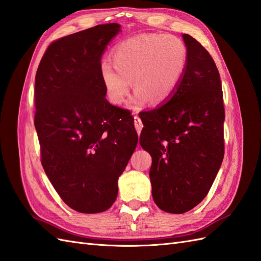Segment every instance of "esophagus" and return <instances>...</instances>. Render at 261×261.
Here are the masks:
<instances>
[{"mask_svg":"<svg viewBox=\"0 0 261 261\" xmlns=\"http://www.w3.org/2000/svg\"><path fill=\"white\" fill-rule=\"evenodd\" d=\"M134 124H135V128H136L137 133H138V134H141L142 128H143V123H142V120H141V118H139L138 115L134 116Z\"/></svg>","mask_w":261,"mask_h":261,"instance_id":"1","label":"esophagus"}]
</instances>
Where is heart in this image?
Returning <instances> with one entry per match:
<instances>
[{"label": "heart", "instance_id": "b5f03b06", "mask_svg": "<svg viewBox=\"0 0 261 261\" xmlns=\"http://www.w3.org/2000/svg\"><path fill=\"white\" fill-rule=\"evenodd\" d=\"M113 65L103 62L99 67L107 98L116 106L124 105L134 83L133 107L139 109L147 100L161 105L174 96L188 65V48L181 39L171 34H141L129 37L114 48Z\"/></svg>", "mask_w": 261, "mask_h": 261}]
</instances>
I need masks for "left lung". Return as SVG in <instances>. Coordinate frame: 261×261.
<instances>
[{"label":"left lung","mask_w":261,"mask_h":261,"mask_svg":"<svg viewBox=\"0 0 261 261\" xmlns=\"http://www.w3.org/2000/svg\"><path fill=\"white\" fill-rule=\"evenodd\" d=\"M188 65L178 91L166 104L139 114V137L151 156L155 204L184 214L207 196L224 160L225 109L219 72L208 50L188 34Z\"/></svg>","instance_id":"1"}]
</instances>
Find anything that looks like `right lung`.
I'll list each match as a JSON object with an SVG mask.
<instances>
[{"label":"right lung","mask_w":261,"mask_h":261,"mask_svg":"<svg viewBox=\"0 0 261 261\" xmlns=\"http://www.w3.org/2000/svg\"><path fill=\"white\" fill-rule=\"evenodd\" d=\"M120 31L96 25L52 42L35 76L41 163L65 204L84 214L115 201L118 177L138 142L130 112L106 99L100 59Z\"/></svg>","instance_id":"add662e5"}]
</instances>
